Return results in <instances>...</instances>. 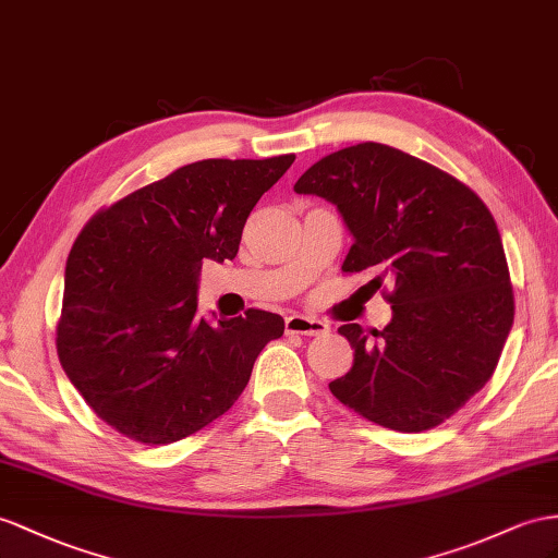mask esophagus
Instances as JSON below:
<instances>
[{"label":"esophagus","instance_id":"1","mask_svg":"<svg viewBox=\"0 0 558 558\" xmlns=\"http://www.w3.org/2000/svg\"><path fill=\"white\" fill-rule=\"evenodd\" d=\"M284 330L288 335H306V337H318L327 332V325L318 318L302 316V313H292V316L284 318Z\"/></svg>","mask_w":558,"mask_h":558}]
</instances>
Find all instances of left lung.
Returning <instances> with one entry per match:
<instances>
[{
	"instance_id": "left-lung-1",
	"label": "left lung",
	"mask_w": 558,
	"mask_h": 558,
	"mask_svg": "<svg viewBox=\"0 0 558 558\" xmlns=\"http://www.w3.org/2000/svg\"><path fill=\"white\" fill-rule=\"evenodd\" d=\"M296 193L337 205L353 235L341 274L379 270L393 318L369 338L347 323L339 335L353 367L330 391L361 417L393 432H426L450 420L495 373L513 323V290L497 223L483 199L420 157L365 141L325 155Z\"/></svg>"
}]
</instances>
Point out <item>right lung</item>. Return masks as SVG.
<instances>
[{
    "label": "right lung",
    "instance_id": "1",
    "mask_svg": "<svg viewBox=\"0 0 558 558\" xmlns=\"http://www.w3.org/2000/svg\"><path fill=\"white\" fill-rule=\"evenodd\" d=\"M294 162L199 160L98 209L65 264L56 351L87 405L143 446L191 436L247 387L284 332L278 313L209 325L197 316L203 259H233L259 197Z\"/></svg>",
    "mask_w": 558,
    "mask_h": 558
}]
</instances>
